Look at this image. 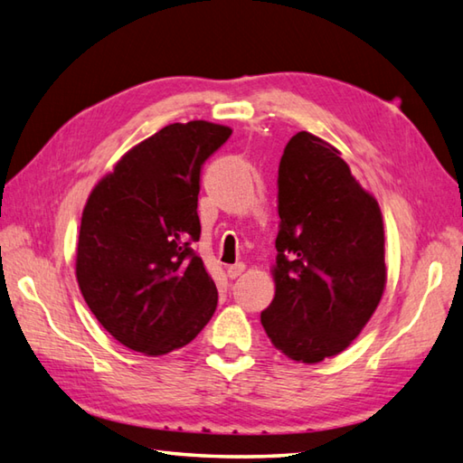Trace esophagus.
<instances>
[{"instance_id": "esophagus-1", "label": "esophagus", "mask_w": 463, "mask_h": 463, "mask_svg": "<svg viewBox=\"0 0 463 463\" xmlns=\"http://www.w3.org/2000/svg\"><path fill=\"white\" fill-rule=\"evenodd\" d=\"M244 269H247V267H244V262H234V265L226 269V275H229L231 279H237L244 273Z\"/></svg>"}]
</instances>
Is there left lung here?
Instances as JSON below:
<instances>
[{
  "instance_id": "obj_1",
  "label": "left lung",
  "mask_w": 463,
  "mask_h": 463,
  "mask_svg": "<svg viewBox=\"0 0 463 463\" xmlns=\"http://www.w3.org/2000/svg\"><path fill=\"white\" fill-rule=\"evenodd\" d=\"M275 298L260 313L273 345L298 364L339 355L382 301L383 216L341 152L295 134L279 165Z\"/></svg>"
}]
</instances>
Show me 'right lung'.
<instances>
[{
    "mask_svg": "<svg viewBox=\"0 0 463 463\" xmlns=\"http://www.w3.org/2000/svg\"><path fill=\"white\" fill-rule=\"evenodd\" d=\"M229 126L168 124L116 162L81 213L76 279L99 325L132 351L156 357L188 345L219 293L190 244L201 237V166Z\"/></svg>",
    "mask_w": 463,
    "mask_h": 463,
    "instance_id": "obj_1",
    "label": "right lung"
}]
</instances>
